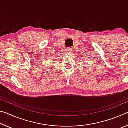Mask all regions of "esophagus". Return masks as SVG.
I'll return each mask as SVG.
<instances>
[{
    "label": "esophagus",
    "instance_id": "34e87169",
    "mask_svg": "<svg viewBox=\"0 0 128 128\" xmlns=\"http://www.w3.org/2000/svg\"><path fill=\"white\" fill-rule=\"evenodd\" d=\"M71 51H72V48H67L66 50V52L67 53H70Z\"/></svg>",
    "mask_w": 128,
    "mask_h": 128
}]
</instances>
